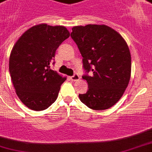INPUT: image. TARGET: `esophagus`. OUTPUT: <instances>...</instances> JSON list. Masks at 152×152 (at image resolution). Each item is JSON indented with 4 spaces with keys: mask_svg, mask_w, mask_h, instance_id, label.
<instances>
[{
    "mask_svg": "<svg viewBox=\"0 0 152 152\" xmlns=\"http://www.w3.org/2000/svg\"><path fill=\"white\" fill-rule=\"evenodd\" d=\"M70 79H71V80H72V81H76V80H80V76H79L78 74L75 73L73 76L70 77Z\"/></svg>",
    "mask_w": 152,
    "mask_h": 152,
    "instance_id": "1",
    "label": "esophagus"
}]
</instances>
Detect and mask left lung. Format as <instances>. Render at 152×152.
<instances>
[{
	"label": "left lung",
	"instance_id": "1",
	"mask_svg": "<svg viewBox=\"0 0 152 152\" xmlns=\"http://www.w3.org/2000/svg\"><path fill=\"white\" fill-rule=\"evenodd\" d=\"M71 38L83 56V67L89 90L79 94L90 109L104 110L121 98L128 86L131 58L127 43L107 25H87L72 28ZM90 75H88V73Z\"/></svg>",
	"mask_w": 152,
	"mask_h": 152
}]
</instances>
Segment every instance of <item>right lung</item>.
<instances>
[{
    "label": "right lung",
    "instance_id": "obj_1",
    "mask_svg": "<svg viewBox=\"0 0 152 152\" xmlns=\"http://www.w3.org/2000/svg\"><path fill=\"white\" fill-rule=\"evenodd\" d=\"M69 37L63 26L42 24L26 31L14 45L9 71L19 99L26 107L40 111L58 97L66 78L50 69L58 46Z\"/></svg>",
    "mask_w": 152,
    "mask_h": 152
}]
</instances>
